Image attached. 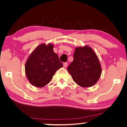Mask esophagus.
I'll list each match as a JSON object with an SVG mask.
<instances>
[{"instance_id": "obj_1", "label": "esophagus", "mask_w": 127, "mask_h": 127, "mask_svg": "<svg viewBox=\"0 0 127 127\" xmlns=\"http://www.w3.org/2000/svg\"><path fill=\"white\" fill-rule=\"evenodd\" d=\"M67 66V63H66V62H65V63H64V67H66Z\"/></svg>"}]
</instances>
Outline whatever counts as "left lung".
I'll use <instances>...</instances> for the list:
<instances>
[{
    "label": "left lung",
    "mask_w": 127,
    "mask_h": 127,
    "mask_svg": "<svg viewBox=\"0 0 127 127\" xmlns=\"http://www.w3.org/2000/svg\"><path fill=\"white\" fill-rule=\"evenodd\" d=\"M67 70L74 82L84 88L94 86L102 73L98 56L93 48L87 45L75 48L73 61Z\"/></svg>",
    "instance_id": "obj_1"
}]
</instances>
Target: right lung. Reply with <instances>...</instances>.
I'll return each instance as SVG.
<instances>
[{"label": "right lung", "instance_id": "add662e5", "mask_svg": "<svg viewBox=\"0 0 127 127\" xmlns=\"http://www.w3.org/2000/svg\"><path fill=\"white\" fill-rule=\"evenodd\" d=\"M54 44L42 43L36 47L26 61L25 72L29 83L41 88L47 85L57 70L63 67L53 51Z\"/></svg>", "mask_w": 127, "mask_h": 127}]
</instances>
